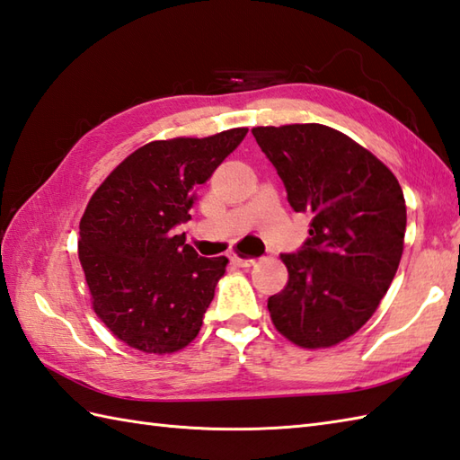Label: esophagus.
Returning a JSON list of instances; mask_svg holds the SVG:
<instances>
[{"mask_svg": "<svg viewBox=\"0 0 460 460\" xmlns=\"http://www.w3.org/2000/svg\"><path fill=\"white\" fill-rule=\"evenodd\" d=\"M229 259H231L233 265H237V267H241V269H249V267L255 265V261L241 257L239 252H235V251H231V252H229Z\"/></svg>", "mask_w": 460, "mask_h": 460, "instance_id": "34e87169", "label": "esophagus"}]
</instances>
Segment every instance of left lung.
<instances>
[{"instance_id": "8db88e82", "label": "left lung", "mask_w": 460, "mask_h": 460, "mask_svg": "<svg viewBox=\"0 0 460 460\" xmlns=\"http://www.w3.org/2000/svg\"><path fill=\"white\" fill-rule=\"evenodd\" d=\"M285 181L288 203L310 215V237L282 255L287 287L270 320L306 349L332 348L374 316L403 255L405 198L394 172L364 146L324 124L251 130Z\"/></svg>"}]
</instances>
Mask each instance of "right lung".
I'll return each instance as SVG.
<instances>
[{
    "mask_svg": "<svg viewBox=\"0 0 460 460\" xmlns=\"http://www.w3.org/2000/svg\"><path fill=\"white\" fill-rule=\"evenodd\" d=\"M154 140L109 173L79 223V259L104 326L144 354H173L198 338L227 257H199L173 227L190 219L193 188L245 138Z\"/></svg>",
    "mask_w": 460,
    "mask_h": 460,
    "instance_id": "right-lung-1",
    "label": "right lung"
}]
</instances>
